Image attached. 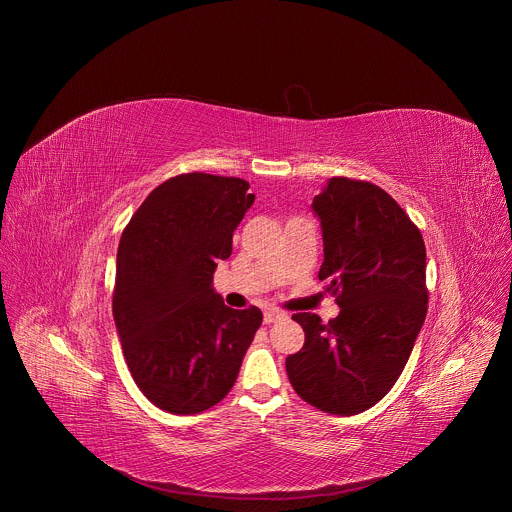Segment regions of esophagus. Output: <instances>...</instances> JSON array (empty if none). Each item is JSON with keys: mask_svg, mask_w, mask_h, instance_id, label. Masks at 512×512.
Returning a JSON list of instances; mask_svg holds the SVG:
<instances>
[{"mask_svg": "<svg viewBox=\"0 0 512 512\" xmlns=\"http://www.w3.org/2000/svg\"><path fill=\"white\" fill-rule=\"evenodd\" d=\"M283 318H285V314L279 312V310H265V314H263V322L265 324H273V322L283 320Z\"/></svg>", "mask_w": 512, "mask_h": 512, "instance_id": "obj_1", "label": "esophagus"}]
</instances>
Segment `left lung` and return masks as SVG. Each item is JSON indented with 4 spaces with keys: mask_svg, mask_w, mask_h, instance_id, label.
<instances>
[{
    "mask_svg": "<svg viewBox=\"0 0 512 512\" xmlns=\"http://www.w3.org/2000/svg\"><path fill=\"white\" fill-rule=\"evenodd\" d=\"M324 263L318 279L340 314H294L306 332L285 358L294 391L332 415L377 405L403 373L427 314L425 243L407 212L379 186L330 178L314 196Z\"/></svg>",
    "mask_w": 512,
    "mask_h": 512,
    "instance_id": "left-lung-1",
    "label": "left lung"
}]
</instances>
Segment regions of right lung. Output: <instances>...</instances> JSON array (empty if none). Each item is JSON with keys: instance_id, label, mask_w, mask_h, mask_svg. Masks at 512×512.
<instances>
[{"instance_id": "right-lung-1", "label": "right lung", "mask_w": 512, "mask_h": 512, "mask_svg": "<svg viewBox=\"0 0 512 512\" xmlns=\"http://www.w3.org/2000/svg\"><path fill=\"white\" fill-rule=\"evenodd\" d=\"M247 190L241 178L180 174L152 190L121 235L117 334L135 385L168 413L221 403L263 322L259 308L233 310L212 287L255 200Z\"/></svg>"}]
</instances>
